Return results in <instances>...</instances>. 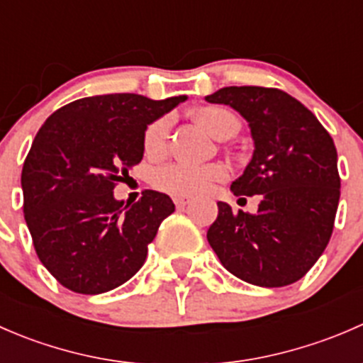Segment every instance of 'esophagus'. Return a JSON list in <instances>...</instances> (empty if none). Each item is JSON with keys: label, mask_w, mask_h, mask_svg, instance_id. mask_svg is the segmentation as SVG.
I'll use <instances>...</instances> for the list:
<instances>
[{"label": "esophagus", "mask_w": 363, "mask_h": 363, "mask_svg": "<svg viewBox=\"0 0 363 363\" xmlns=\"http://www.w3.org/2000/svg\"><path fill=\"white\" fill-rule=\"evenodd\" d=\"M189 202H191V200L188 199V196H174V203H175V207H186V205H188Z\"/></svg>", "instance_id": "esophagus-1"}]
</instances>
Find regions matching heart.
I'll return each instance as SVG.
<instances>
[{
	"label": "heart",
	"instance_id": "heart-1",
	"mask_svg": "<svg viewBox=\"0 0 363 363\" xmlns=\"http://www.w3.org/2000/svg\"><path fill=\"white\" fill-rule=\"evenodd\" d=\"M196 121L216 138H225L232 131H239V121L232 112L221 107H203L195 112ZM172 119L168 116L160 117L147 126L144 133V149L147 155L161 156L167 151L168 135ZM228 168L221 163L195 164L172 163L161 167L155 174V186L161 191L174 196H196L211 191L216 182L226 181Z\"/></svg>",
	"mask_w": 363,
	"mask_h": 363
}]
</instances>
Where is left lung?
I'll use <instances>...</instances> for the list:
<instances>
[{"label": "left lung", "mask_w": 363, "mask_h": 363, "mask_svg": "<svg viewBox=\"0 0 363 363\" xmlns=\"http://www.w3.org/2000/svg\"><path fill=\"white\" fill-rule=\"evenodd\" d=\"M205 100L230 105L250 123L255 152L232 191L262 195L256 214L218 202L208 244L239 279L288 286L309 272L334 230L340 196L334 140L309 108L276 87L230 86Z\"/></svg>", "instance_id": "8db88e82"}]
</instances>
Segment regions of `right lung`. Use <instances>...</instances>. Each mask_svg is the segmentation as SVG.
Returning <instances> with one entry per match:
<instances>
[{
    "label": "right lung",
    "instance_id": "right-lung-1",
    "mask_svg": "<svg viewBox=\"0 0 363 363\" xmlns=\"http://www.w3.org/2000/svg\"><path fill=\"white\" fill-rule=\"evenodd\" d=\"M184 100L133 93L80 98L42 124L21 175L24 219L40 262L65 288L105 294L144 265L175 205L152 189L124 203L113 188L142 161L147 124Z\"/></svg>",
    "mask_w": 363,
    "mask_h": 363
}]
</instances>
